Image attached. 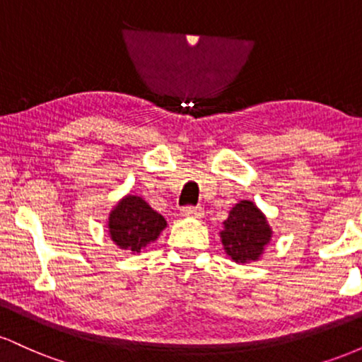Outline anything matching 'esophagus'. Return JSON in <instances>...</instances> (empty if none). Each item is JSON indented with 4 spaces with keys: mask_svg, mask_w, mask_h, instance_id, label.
<instances>
[{
    "mask_svg": "<svg viewBox=\"0 0 362 362\" xmlns=\"http://www.w3.org/2000/svg\"><path fill=\"white\" fill-rule=\"evenodd\" d=\"M180 214L184 218H192V219H201L204 216V209L202 207H184L180 211Z\"/></svg>",
    "mask_w": 362,
    "mask_h": 362,
    "instance_id": "1",
    "label": "esophagus"
}]
</instances>
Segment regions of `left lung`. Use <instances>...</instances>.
<instances>
[{"mask_svg": "<svg viewBox=\"0 0 362 362\" xmlns=\"http://www.w3.org/2000/svg\"><path fill=\"white\" fill-rule=\"evenodd\" d=\"M272 228L255 202L240 201L231 207L219 231L226 255L236 264L257 262L272 240Z\"/></svg>", "mask_w": 362, "mask_h": 362, "instance_id": "8db88e82", "label": "left lung"}]
</instances>
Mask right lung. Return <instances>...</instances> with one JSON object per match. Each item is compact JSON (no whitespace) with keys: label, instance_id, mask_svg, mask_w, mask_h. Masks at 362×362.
<instances>
[{"label":"right lung","instance_id":"add662e5","mask_svg":"<svg viewBox=\"0 0 362 362\" xmlns=\"http://www.w3.org/2000/svg\"><path fill=\"white\" fill-rule=\"evenodd\" d=\"M109 236L120 250L139 255L148 245L155 243L167 228V219L156 213L139 195L127 194L112 207L107 218Z\"/></svg>","mask_w":362,"mask_h":362}]
</instances>
